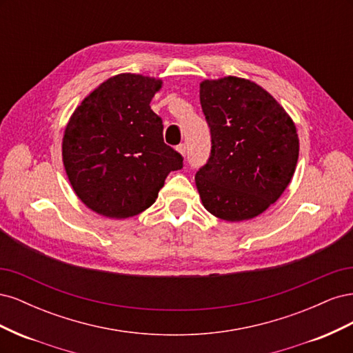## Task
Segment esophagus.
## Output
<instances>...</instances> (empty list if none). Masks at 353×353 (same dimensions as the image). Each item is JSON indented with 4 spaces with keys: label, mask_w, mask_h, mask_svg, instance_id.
I'll return each mask as SVG.
<instances>
[{
    "label": "esophagus",
    "mask_w": 353,
    "mask_h": 353,
    "mask_svg": "<svg viewBox=\"0 0 353 353\" xmlns=\"http://www.w3.org/2000/svg\"><path fill=\"white\" fill-rule=\"evenodd\" d=\"M176 150H178V153H179L181 156H185V154H187V145H185V144H179V145L176 147Z\"/></svg>",
    "instance_id": "obj_1"
}]
</instances>
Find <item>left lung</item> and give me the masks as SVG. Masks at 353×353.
Returning <instances> with one entry per match:
<instances>
[{"label": "left lung", "instance_id": "1", "mask_svg": "<svg viewBox=\"0 0 353 353\" xmlns=\"http://www.w3.org/2000/svg\"><path fill=\"white\" fill-rule=\"evenodd\" d=\"M212 150L196 174L203 206L228 222L261 215L290 184L299 159L293 119L253 81L223 77L200 82Z\"/></svg>", "mask_w": 353, "mask_h": 353}]
</instances>
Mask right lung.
Returning <instances> with one entry per match:
<instances>
[{"instance_id": "right-lung-1", "label": "right lung", "mask_w": 353, "mask_h": 353, "mask_svg": "<svg viewBox=\"0 0 353 353\" xmlns=\"http://www.w3.org/2000/svg\"><path fill=\"white\" fill-rule=\"evenodd\" d=\"M162 79L121 73L82 100L61 143L69 183L88 209L126 219L156 201L183 156L163 141L162 119L150 101Z\"/></svg>"}]
</instances>
